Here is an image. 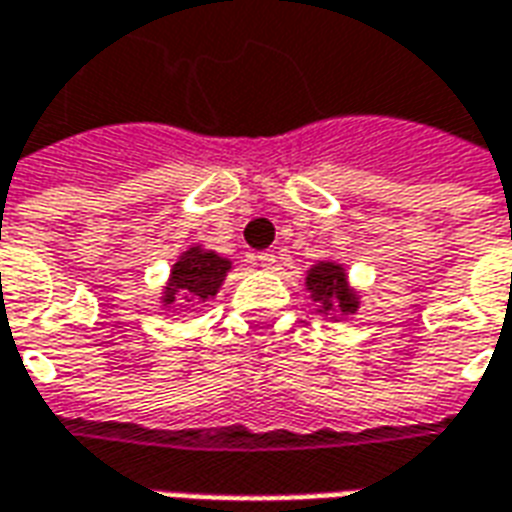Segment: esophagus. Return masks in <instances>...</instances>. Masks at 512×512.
<instances>
[{"label": "esophagus", "instance_id": "esophagus-1", "mask_svg": "<svg viewBox=\"0 0 512 512\" xmlns=\"http://www.w3.org/2000/svg\"><path fill=\"white\" fill-rule=\"evenodd\" d=\"M257 266L274 268L277 266V255H274V252H260V255H257Z\"/></svg>", "mask_w": 512, "mask_h": 512}]
</instances>
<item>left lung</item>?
<instances>
[{
  "mask_svg": "<svg viewBox=\"0 0 512 512\" xmlns=\"http://www.w3.org/2000/svg\"><path fill=\"white\" fill-rule=\"evenodd\" d=\"M307 290L312 293V301L321 304L323 315H351L359 307L356 293L345 282V268L337 263H318L307 274Z\"/></svg>",
  "mask_w": 512,
  "mask_h": 512,
  "instance_id": "obj_1",
  "label": "left lung"
}]
</instances>
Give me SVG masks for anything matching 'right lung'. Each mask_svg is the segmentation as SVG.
I'll use <instances>...</instances> for the list:
<instances>
[{"label": "right lung", "mask_w": 512, "mask_h": 512, "mask_svg": "<svg viewBox=\"0 0 512 512\" xmlns=\"http://www.w3.org/2000/svg\"><path fill=\"white\" fill-rule=\"evenodd\" d=\"M227 271H230L227 257L205 252L200 246H191L189 252H183L178 263L172 266L167 288H164V304H175V301L200 304V301L213 299L222 288Z\"/></svg>", "instance_id": "right-lung-1"}]
</instances>
